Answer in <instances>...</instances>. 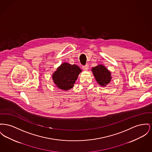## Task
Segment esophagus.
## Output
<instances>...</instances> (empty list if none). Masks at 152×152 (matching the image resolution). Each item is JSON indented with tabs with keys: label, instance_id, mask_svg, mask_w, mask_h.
Listing matches in <instances>:
<instances>
[{
	"label": "esophagus",
	"instance_id": "34e87169",
	"mask_svg": "<svg viewBox=\"0 0 152 152\" xmlns=\"http://www.w3.org/2000/svg\"><path fill=\"white\" fill-rule=\"evenodd\" d=\"M88 65H84V66H83V70H84V71H87L88 70Z\"/></svg>",
	"mask_w": 152,
	"mask_h": 152
}]
</instances>
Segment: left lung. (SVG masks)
<instances>
[{
	"label": "left lung",
	"instance_id": "left-lung-1",
	"mask_svg": "<svg viewBox=\"0 0 152 152\" xmlns=\"http://www.w3.org/2000/svg\"><path fill=\"white\" fill-rule=\"evenodd\" d=\"M92 71L96 80L100 86H106L110 82L111 79V73L105 66L99 65L93 68Z\"/></svg>",
	"mask_w": 152,
	"mask_h": 152
}]
</instances>
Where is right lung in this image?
Masks as SVG:
<instances>
[{
	"label": "right lung",
	"mask_w": 152,
	"mask_h": 152,
	"mask_svg": "<svg viewBox=\"0 0 152 152\" xmlns=\"http://www.w3.org/2000/svg\"><path fill=\"white\" fill-rule=\"evenodd\" d=\"M81 71L76 65L63 63L53 75V80L57 87L64 90L71 89Z\"/></svg>",
	"instance_id": "obj_1"
}]
</instances>
